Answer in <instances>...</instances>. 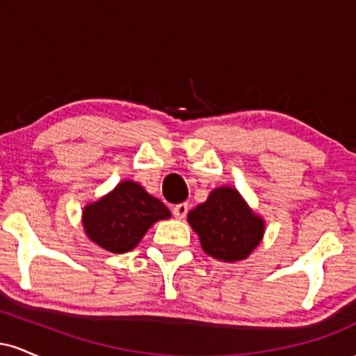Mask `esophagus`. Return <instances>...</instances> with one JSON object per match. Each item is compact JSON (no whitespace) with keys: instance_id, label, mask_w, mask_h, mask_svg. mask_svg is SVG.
I'll use <instances>...</instances> for the list:
<instances>
[{"instance_id":"34e87169","label":"esophagus","mask_w":356,"mask_h":356,"mask_svg":"<svg viewBox=\"0 0 356 356\" xmlns=\"http://www.w3.org/2000/svg\"><path fill=\"white\" fill-rule=\"evenodd\" d=\"M187 211H189V206H187V202L175 204V206H174V209H172L174 216H175V218H177V219H184V218H186Z\"/></svg>"}]
</instances>
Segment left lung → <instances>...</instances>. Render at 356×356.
Returning a JSON list of instances; mask_svg holds the SVG:
<instances>
[{
    "mask_svg": "<svg viewBox=\"0 0 356 356\" xmlns=\"http://www.w3.org/2000/svg\"><path fill=\"white\" fill-rule=\"evenodd\" d=\"M187 220L199 234L204 251L226 263L248 257L264 232L263 219L252 214L231 187L212 191L206 202L189 212Z\"/></svg>",
    "mask_w": 356,
    "mask_h": 356,
    "instance_id": "8db88e82",
    "label": "left lung"
}]
</instances>
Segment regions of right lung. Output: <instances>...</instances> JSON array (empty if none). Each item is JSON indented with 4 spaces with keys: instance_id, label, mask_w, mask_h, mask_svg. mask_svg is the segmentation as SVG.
Wrapping results in <instances>:
<instances>
[{
    "instance_id": "right-lung-1",
    "label": "right lung",
    "mask_w": 356,
    "mask_h": 356,
    "mask_svg": "<svg viewBox=\"0 0 356 356\" xmlns=\"http://www.w3.org/2000/svg\"><path fill=\"white\" fill-rule=\"evenodd\" d=\"M170 218L159 199L147 194L137 182L125 181L83 211L88 238L110 252H127L144 238L155 220Z\"/></svg>"
}]
</instances>
